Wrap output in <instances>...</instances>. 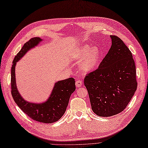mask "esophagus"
Here are the masks:
<instances>
[{
	"instance_id": "esophagus-1",
	"label": "esophagus",
	"mask_w": 148,
	"mask_h": 148,
	"mask_svg": "<svg viewBox=\"0 0 148 148\" xmlns=\"http://www.w3.org/2000/svg\"><path fill=\"white\" fill-rule=\"evenodd\" d=\"M82 81L81 80L77 79V80L75 81V85H76V87H80L81 85H82Z\"/></svg>"
}]
</instances>
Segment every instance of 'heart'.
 Here are the masks:
<instances>
[{
	"instance_id": "heart-1",
	"label": "heart",
	"mask_w": 148,
	"mask_h": 148,
	"mask_svg": "<svg viewBox=\"0 0 148 148\" xmlns=\"http://www.w3.org/2000/svg\"><path fill=\"white\" fill-rule=\"evenodd\" d=\"M100 53L97 48L90 49L88 45H84L75 51L74 58L78 60L84 59L81 61L80 69L83 72H89L93 70L97 65Z\"/></svg>"
}]
</instances>
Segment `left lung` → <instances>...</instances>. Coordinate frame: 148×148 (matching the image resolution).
<instances>
[{"mask_svg": "<svg viewBox=\"0 0 148 148\" xmlns=\"http://www.w3.org/2000/svg\"><path fill=\"white\" fill-rule=\"evenodd\" d=\"M98 68L86 74L92 109L97 116L109 117L123 111L137 88L136 67L131 51L116 36Z\"/></svg>", "mask_w": 148, "mask_h": 148, "instance_id": "left-lung-1", "label": "left lung"}]
</instances>
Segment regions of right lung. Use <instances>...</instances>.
I'll list each match as a JSON object with an SVG mask.
<instances>
[{
    "instance_id": "obj_1",
    "label": "right lung",
    "mask_w": 148,
    "mask_h": 148,
    "mask_svg": "<svg viewBox=\"0 0 148 148\" xmlns=\"http://www.w3.org/2000/svg\"><path fill=\"white\" fill-rule=\"evenodd\" d=\"M42 39L33 37L25 43L13 61L11 69V92L14 101L27 116L34 121L50 123L58 121L64 114L71 94L75 90L73 77L59 81L55 85L50 97L44 103L35 104L26 101L19 93L16 85L15 69L16 62L27 50L39 44Z\"/></svg>"
}]
</instances>
